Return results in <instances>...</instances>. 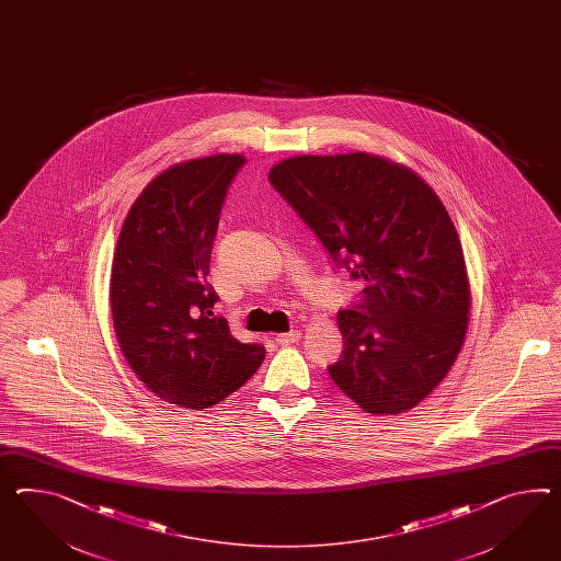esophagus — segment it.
<instances>
[{"label": "esophagus", "mask_w": 561, "mask_h": 561, "mask_svg": "<svg viewBox=\"0 0 561 561\" xmlns=\"http://www.w3.org/2000/svg\"><path fill=\"white\" fill-rule=\"evenodd\" d=\"M299 340H301V331L297 330L288 331V333H278V335L274 337V342L278 345L295 344V342H299Z\"/></svg>", "instance_id": "obj_1"}]
</instances>
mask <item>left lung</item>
Instances as JSON below:
<instances>
[{
	"instance_id": "1",
	"label": "left lung",
	"mask_w": 561,
	"mask_h": 561,
	"mask_svg": "<svg viewBox=\"0 0 561 561\" xmlns=\"http://www.w3.org/2000/svg\"><path fill=\"white\" fill-rule=\"evenodd\" d=\"M335 268L362 280L337 313L344 352L328 366L368 413L423 401L460 354L470 285L444 203L413 171L366 152L295 157L268 174Z\"/></svg>"
}]
</instances>
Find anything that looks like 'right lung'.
<instances>
[{
    "mask_svg": "<svg viewBox=\"0 0 561 561\" xmlns=\"http://www.w3.org/2000/svg\"><path fill=\"white\" fill-rule=\"evenodd\" d=\"M240 154L174 164L131 205L115 245L110 301L119 350L162 401L207 409L256 373L264 345L242 344L214 316L207 283L219 211Z\"/></svg>",
    "mask_w": 561,
    "mask_h": 561,
    "instance_id": "1",
    "label": "right lung"
}]
</instances>
